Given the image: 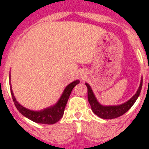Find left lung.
<instances>
[{
	"label": "left lung",
	"instance_id": "1",
	"mask_svg": "<svg viewBox=\"0 0 149 149\" xmlns=\"http://www.w3.org/2000/svg\"><path fill=\"white\" fill-rule=\"evenodd\" d=\"M86 86H87L88 101L91 104V109L93 113L103 119H113V118H119L120 116H122L135 103L136 100L139 97V94L141 93V87H142V79L141 80V84H140L137 93L128 101L125 102L120 105H118V106H103L101 104H100L96 99L90 85L88 84H86Z\"/></svg>",
	"mask_w": 149,
	"mask_h": 149
}]
</instances>
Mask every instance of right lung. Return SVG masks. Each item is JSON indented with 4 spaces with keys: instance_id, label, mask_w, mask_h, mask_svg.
Returning a JSON list of instances; mask_svg holds the SVG:
<instances>
[{
    "instance_id": "add662e5",
    "label": "right lung",
    "mask_w": 149,
    "mask_h": 149,
    "mask_svg": "<svg viewBox=\"0 0 149 149\" xmlns=\"http://www.w3.org/2000/svg\"><path fill=\"white\" fill-rule=\"evenodd\" d=\"M79 83V80H76V81L69 84L65 87L63 95L61 96L60 99L57 104H55L53 107H48V108L44 109L43 111H30L29 109L24 108V107H22L21 104H18L14 96L13 91L11 90V86H10V93H11L13 101H14L16 108L19 111V112L22 115H24V117H26L34 122L45 124V125H53L62 118L63 113H64V110H65L66 103L70 97V93L72 92V89L74 88V86Z\"/></svg>"
}]
</instances>
